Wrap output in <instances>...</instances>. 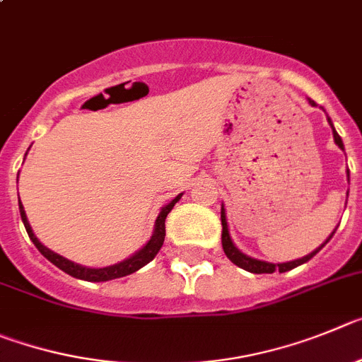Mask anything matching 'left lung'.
Returning <instances> with one entry per match:
<instances>
[{"label": "left lung", "instance_id": "obj_1", "mask_svg": "<svg viewBox=\"0 0 362 362\" xmlns=\"http://www.w3.org/2000/svg\"><path fill=\"white\" fill-rule=\"evenodd\" d=\"M308 103L312 104V106H315L314 100H308ZM328 122H330L332 126V120L328 119ZM332 133H334V141L335 144L339 146L341 149H344L343 146V141H341V136L337 135V132L334 129V126H332ZM348 178H350V173H348ZM335 233V230H334ZM334 233L330 234V238L334 236ZM328 238V240H330ZM327 240V242H328ZM325 242V243H327ZM325 243L321 247H325ZM221 245H223V252H226L227 258L230 259V262L234 263V265H238L240 269H245L249 270V272H252V274H272V272H276V270H279V272H286V270H292L296 269V267L303 265V263H307L308 259L314 258L315 254L321 250V247L319 249H315L314 252H310L308 256H305V258L301 259H294V262H288V263H267V262H262V259H254V258H249V256H245L243 252H240V250L234 247L233 240H230L229 236V229H227V220H226V209H223V205H221Z\"/></svg>", "mask_w": 362, "mask_h": 362}]
</instances>
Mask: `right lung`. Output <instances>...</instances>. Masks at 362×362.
I'll return each instance as SVG.
<instances>
[{
    "instance_id": "obj_1",
    "label": "right lung",
    "mask_w": 362,
    "mask_h": 362,
    "mask_svg": "<svg viewBox=\"0 0 362 362\" xmlns=\"http://www.w3.org/2000/svg\"><path fill=\"white\" fill-rule=\"evenodd\" d=\"M180 197L182 194H178V197L173 198V200L169 202L165 207H162L160 214H158L157 221H155V233H153L151 240H149V242L146 243V245L142 247L139 252H135L132 258L124 259V262H120V263H117V265H112V267H104V269H88V267L77 265V263L63 258V256H59V254H55L54 250L47 249V247H45L43 243L39 242L37 238L34 236V233H32L30 223H28L27 214H25V209H23L21 202H19V213H21V220H23V223H25V229H27L28 236H30V240L34 242V245L37 247L39 252L43 254L48 262H52L55 267H59L63 272H66V274L74 276V278H77V279H84V281H110V279L122 278V276L133 274L135 270H139V269H142L144 265H148V263L151 262L155 256H157L158 250H160V247H162V243H164V238H165V216L169 214V211L173 209L175 204L180 200Z\"/></svg>"
}]
</instances>
